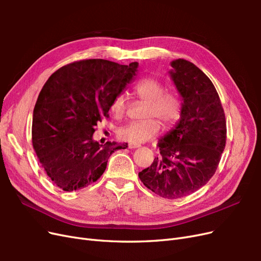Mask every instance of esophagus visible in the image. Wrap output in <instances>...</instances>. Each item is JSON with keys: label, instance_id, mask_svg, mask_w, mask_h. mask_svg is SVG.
Returning <instances> with one entry per match:
<instances>
[{"label": "esophagus", "instance_id": "1", "mask_svg": "<svg viewBox=\"0 0 261 261\" xmlns=\"http://www.w3.org/2000/svg\"><path fill=\"white\" fill-rule=\"evenodd\" d=\"M139 147H140L139 144H128L129 149H135V148H139Z\"/></svg>", "mask_w": 261, "mask_h": 261}]
</instances>
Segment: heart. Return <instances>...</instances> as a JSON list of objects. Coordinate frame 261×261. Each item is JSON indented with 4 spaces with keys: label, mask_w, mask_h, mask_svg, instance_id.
Instances as JSON below:
<instances>
[{
    "label": "heart",
    "mask_w": 261,
    "mask_h": 261,
    "mask_svg": "<svg viewBox=\"0 0 261 261\" xmlns=\"http://www.w3.org/2000/svg\"><path fill=\"white\" fill-rule=\"evenodd\" d=\"M137 98L146 102L144 121L132 122L118 129L117 137L122 141L141 144L154 138L160 132V123L164 129H170L180 118L183 112V99L176 90H164V85L152 76L144 77L134 86ZM127 110L124 94L118 93L111 103V112L115 117H122Z\"/></svg>",
    "instance_id": "1"
}]
</instances>
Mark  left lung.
Listing matches in <instances>:
<instances>
[{"instance_id": "left-lung-1", "label": "left lung", "mask_w": 261, "mask_h": 261, "mask_svg": "<svg viewBox=\"0 0 261 261\" xmlns=\"http://www.w3.org/2000/svg\"><path fill=\"white\" fill-rule=\"evenodd\" d=\"M171 65V77L183 98V112L175 129L158 141L160 155L138 176L156 195L177 199L198 191L216 173L225 148L226 121L208 76L183 59Z\"/></svg>"}]
</instances>
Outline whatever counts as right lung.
I'll use <instances>...</instances> for the list:
<instances>
[{"mask_svg": "<svg viewBox=\"0 0 261 261\" xmlns=\"http://www.w3.org/2000/svg\"><path fill=\"white\" fill-rule=\"evenodd\" d=\"M137 66L136 62L127 66L102 59L75 61L44 84L34 109L31 139L46 175L64 192L97 181L110 155L127 147L110 141L101 147L92 135Z\"/></svg>", "mask_w": 261, "mask_h": 261, "instance_id": "add662e5", "label": "right lung"}]
</instances>
